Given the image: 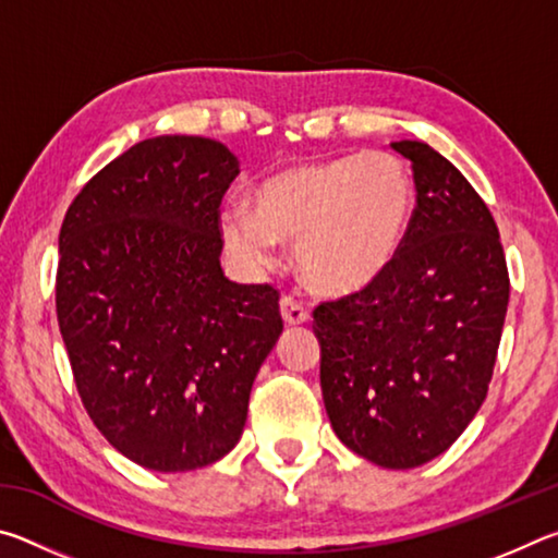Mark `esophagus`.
<instances>
[{"label": "esophagus", "mask_w": 558, "mask_h": 558, "mask_svg": "<svg viewBox=\"0 0 558 558\" xmlns=\"http://www.w3.org/2000/svg\"><path fill=\"white\" fill-rule=\"evenodd\" d=\"M280 315H282V319H286V325H305L310 319V313L302 307V302L292 300V298L280 300Z\"/></svg>", "instance_id": "esophagus-1"}]
</instances>
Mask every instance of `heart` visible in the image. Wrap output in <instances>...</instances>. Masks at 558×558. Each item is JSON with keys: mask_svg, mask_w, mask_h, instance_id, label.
Returning <instances> with one entry per match:
<instances>
[{"mask_svg": "<svg viewBox=\"0 0 558 558\" xmlns=\"http://www.w3.org/2000/svg\"><path fill=\"white\" fill-rule=\"evenodd\" d=\"M415 186L389 153L310 159L278 169L256 186L253 209L223 206L226 251L263 268L276 241L295 243V268L310 288L347 295L391 266L411 226Z\"/></svg>", "mask_w": 558, "mask_h": 558, "instance_id": "1", "label": "heart"}]
</instances>
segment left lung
<instances>
[{"label": "left lung", "mask_w": 558, "mask_h": 558, "mask_svg": "<svg viewBox=\"0 0 558 558\" xmlns=\"http://www.w3.org/2000/svg\"><path fill=\"white\" fill-rule=\"evenodd\" d=\"M415 209L399 253L364 290L315 307L319 386L337 438L381 468L438 458L483 405L509 302L487 204L446 157L401 140Z\"/></svg>", "instance_id": "8db88e82"}]
</instances>
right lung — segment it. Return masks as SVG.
Here are the masks:
<instances>
[{
	"label": "right lung",
	"instance_id": "obj_1",
	"mask_svg": "<svg viewBox=\"0 0 558 558\" xmlns=\"http://www.w3.org/2000/svg\"><path fill=\"white\" fill-rule=\"evenodd\" d=\"M239 159L209 137L132 145L81 189L59 233L56 315L81 401L157 472L221 460L282 332L278 290L221 270L219 206Z\"/></svg>",
	"mask_w": 558,
	"mask_h": 558
}]
</instances>
